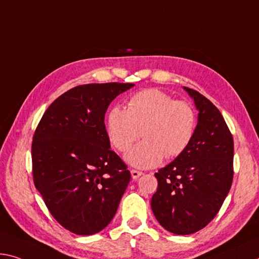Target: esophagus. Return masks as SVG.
<instances>
[{
  "label": "esophagus",
  "instance_id": "1",
  "mask_svg": "<svg viewBox=\"0 0 259 259\" xmlns=\"http://www.w3.org/2000/svg\"><path fill=\"white\" fill-rule=\"evenodd\" d=\"M143 175V173L142 171H139V170H135V169H133L131 170V178H133L134 180H137L139 176H142Z\"/></svg>",
  "mask_w": 259,
  "mask_h": 259
}]
</instances>
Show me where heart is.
I'll list each match as a JSON object with an SVG mask.
<instances>
[{"mask_svg": "<svg viewBox=\"0 0 259 259\" xmlns=\"http://www.w3.org/2000/svg\"><path fill=\"white\" fill-rule=\"evenodd\" d=\"M109 141L125 152L142 136L143 141L125 154V161L137 168L158 166L163 157L175 158L190 144L196 129L194 108L186 101L174 100L160 90L135 94L128 107H113L106 118Z\"/></svg>", "mask_w": 259, "mask_h": 259, "instance_id": "obj_1", "label": "heart"}]
</instances>
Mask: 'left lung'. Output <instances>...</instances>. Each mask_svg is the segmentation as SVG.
I'll return each mask as SVG.
<instances>
[{
  "mask_svg": "<svg viewBox=\"0 0 259 259\" xmlns=\"http://www.w3.org/2000/svg\"><path fill=\"white\" fill-rule=\"evenodd\" d=\"M195 102L198 120L187 150L155 173L151 207L168 232L189 235L219 212L233 182L234 142L219 109L199 92L183 86Z\"/></svg>",
  "mask_w": 259,
  "mask_h": 259,
  "instance_id": "obj_1",
  "label": "left lung"
}]
</instances>
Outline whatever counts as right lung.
Here are the masks:
<instances>
[{
    "label": "right lung",
    "mask_w": 259,
    "mask_h": 259,
    "mask_svg": "<svg viewBox=\"0 0 259 259\" xmlns=\"http://www.w3.org/2000/svg\"><path fill=\"white\" fill-rule=\"evenodd\" d=\"M130 83L76 86L49 106L32 143L33 181L52 215L77 235L114 218L130 171L110 150L105 114Z\"/></svg>",
    "instance_id": "obj_1"
}]
</instances>
